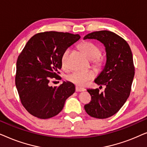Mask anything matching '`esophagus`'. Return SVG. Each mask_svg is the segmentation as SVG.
<instances>
[{"instance_id":"34e87169","label":"esophagus","mask_w":147,"mask_h":147,"mask_svg":"<svg viewBox=\"0 0 147 147\" xmlns=\"http://www.w3.org/2000/svg\"><path fill=\"white\" fill-rule=\"evenodd\" d=\"M85 89L83 88H80V87H78V86H76V92H84L85 91Z\"/></svg>"}]
</instances>
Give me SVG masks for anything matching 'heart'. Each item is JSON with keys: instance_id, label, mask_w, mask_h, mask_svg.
Listing matches in <instances>:
<instances>
[{"instance_id": "1", "label": "heart", "mask_w": 147, "mask_h": 147, "mask_svg": "<svg viewBox=\"0 0 147 147\" xmlns=\"http://www.w3.org/2000/svg\"><path fill=\"white\" fill-rule=\"evenodd\" d=\"M79 47L86 55L92 60V65L96 69H100L104 67V60L101 56L102 49L99 46L90 41H83L79 45ZM70 53L69 48L66 49L61 55V64L63 67L67 66L68 55ZM95 78V73L93 71H76L67 76L68 81L76 86H84L90 80Z\"/></svg>"}]
</instances>
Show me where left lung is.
I'll list each match as a JSON object with an SVG mask.
<instances>
[{
	"label": "left lung",
	"mask_w": 147,
	"mask_h": 147,
	"mask_svg": "<svg viewBox=\"0 0 147 147\" xmlns=\"http://www.w3.org/2000/svg\"><path fill=\"white\" fill-rule=\"evenodd\" d=\"M86 39H97L106 47V65L94 80L100 87L105 86V90H87L91 101L84 106L90 116L104 119L119 111L129 97L134 76L132 53L127 42L113 32L94 31L84 37Z\"/></svg>",
	"instance_id": "obj_1"
}]
</instances>
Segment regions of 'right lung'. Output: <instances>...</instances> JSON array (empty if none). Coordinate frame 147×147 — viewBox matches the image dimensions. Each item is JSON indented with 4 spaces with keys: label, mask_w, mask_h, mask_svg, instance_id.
<instances>
[{
    "label": "right lung",
    "mask_w": 147,
    "mask_h": 147,
    "mask_svg": "<svg viewBox=\"0 0 147 147\" xmlns=\"http://www.w3.org/2000/svg\"><path fill=\"white\" fill-rule=\"evenodd\" d=\"M80 39L78 34L46 31L33 35L17 61L15 85L21 104L35 117L47 119L63 109L65 100L75 92V86L64 82L49 86L51 80H61V55Z\"/></svg>",
    "instance_id": "1"
}]
</instances>
